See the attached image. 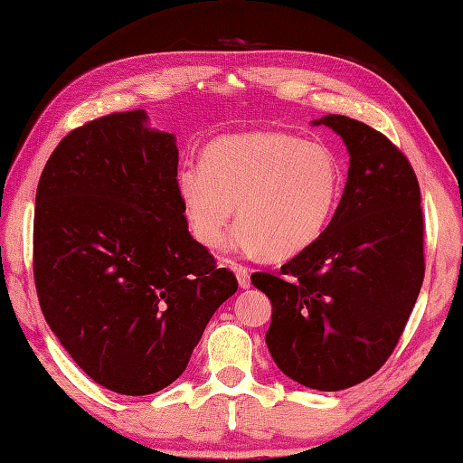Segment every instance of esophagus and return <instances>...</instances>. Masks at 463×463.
<instances>
[{
	"instance_id": "1",
	"label": "esophagus",
	"mask_w": 463,
	"mask_h": 463,
	"mask_svg": "<svg viewBox=\"0 0 463 463\" xmlns=\"http://www.w3.org/2000/svg\"><path fill=\"white\" fill-rule=\"evenodd\" d=\"M234 273H237V279H239V285L241 288H249L250 287V273L247 267L242 265H234Z\"/></svg>"
}]
</instances>
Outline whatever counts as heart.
<instances>
[{"mask_svg":"<svg viewBox=\"0 0 463 463\" xmlns=\"http://www.w3.org/2000/svg\"><path fill=\"white\" fill-rule=\"evenodd\" d=\"M343 186L339 160L321 142L283 130L219 136L201 166L178 170L176 188L193 237L221 249L237 206L231 242L269 259H288L321 237Z\"/></svg>","mask_w":463,"mask_h":463,"instance_id":"heart-1","label":"heart"}]
</instances>
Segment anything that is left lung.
Segmentation results:
<instances>
[{
  "mask_svg": "<svg viewBox=\"0 0 463 463\" xmlns=\"http://www.w3.org/2000/svg\"><path fill=\"white\" fill-rule=\"evenodd\" d=\"M349 176L327 229L279 273H252L270 298L267 347L287 377L339 392L377 373L397 347L425 273L418 176L371 126L329 114Z\"/></svg>",
  "mask_w": 463,
  "mask_h": 463,
  "instance_id": "1",
  "label": "left lung"
}]
</instances>
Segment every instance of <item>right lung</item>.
I'll return each instance as SVG.
<instances>
[{
  "label": "right lung",
  "instance_id": "1",
  "mask_svg": "<svg viewBox=\"0 0 463 463\" xmlns=\"http://www.w3.org/2000/svg\"><path fill=\"white\" fill-rule=\"evenodd\" d=\"M144 122L142 110L114 112L63 136L33 213L45 321L96 383L122 395L178 379L239 288L188 232L175 136Z\"/></svg>",
  "mask_w": 463,
  "mask_h": 463
}]
</instances>
